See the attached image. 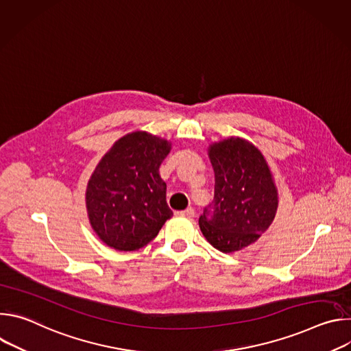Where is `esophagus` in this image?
Returning a JSON list of instances; mask_svg holds the SVG:
<instances>
[{
    "label": "esophagus",
    "instance_id": "esophagus-1",
    "mask_svg": "<svg viewBox=\"0 0 351 351\" xmlns=\"http://www.w3.org/2000/svg\"><path fill=\"white\" fill-rule=\"evenodd\" d=\"M176 215H179V217H186V218H193V217H194V210L190 207V208H186L184 211H178Z\"/></svg>",
    "mask_w": 351,
    "mask_h": 351
}]
</instances>
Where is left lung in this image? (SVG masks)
I'll return each instance as SVG.
<instances>
[{
	"instance_id": "8db88e82",
	"label": "left lung",
	"mask_w": 351,
	"mask_h": 351,
	"mask_svg": "<svg viewBox=\"0 0 351 351\" xmlns=\"http://www.w3.org/2000/svg\"><path fill=\"white\" fill-rule=\"evenodd\" d=\"M215 173L213 210L198 225L206 240L221 253H236L256 243L272 225L279 195L261 149L239 136L208 145Z\"/></svg>"
}]
</instances>
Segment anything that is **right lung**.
Returning a JSON list of instances; mask_svg holds the SVG:
<instances>
[{
    "label": "right lung",
    "instance_id": "right-lung-1",
    "mask_svg": "<svg viewBox=\"0 0 351 351\" xmlns=\"http://www.w3.org/2000/svg\"><path fill=\"white\" fill-rule=\"evenodd\" d=\"M172 143L145 130L117 140L93 171L86 187L91 229L118 252H137L172 218L160 165Z\"/></svg>",
    "mask_w": 351,
    "mask_h": 351
}]
</instances>
